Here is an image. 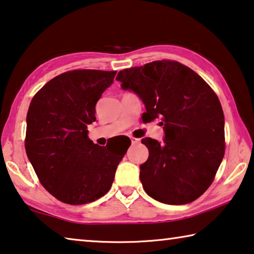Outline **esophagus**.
I'll return each mask as SVG.
<instances>
[{"mask_svg": "<svg viewBox=\"0 0 254 254\" xmlns=\"http://www.w3.org/2000/svg\"><path fill=\"white\" fill-rule=\"evenodd\" d=\"M130 140L132 144H138L140 143V139L139 138H135V137H130Z\"/></svg>", "mask_w": 254, "mask_h": 254, "instance_id": "34e87169", "label": "esophagus"}]
</instances>
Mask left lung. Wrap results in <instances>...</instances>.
I'll list each match as a JSON object with an SVG mask.
<instances>
[{
	"instance_id": "left-lung-1",
	"label": "left lung",
	"mask_w": 254,
	"mask_h": 254,
	"mask_svg": "<svg viewBox=\"0 0 254 254\" xmlns=\"http://www.w3.org/2000/svg\"><path fill=\"white\" fill-rule=\"evenodd\" d=\"M122 89L138 95L146 122L161 119L163 143L145 137L147 161L139 178L149 197L185 205L208 189L225 152L224 112L217 95L188 66L156 61L120 70Z\"/></svg>"
}]
</instances>
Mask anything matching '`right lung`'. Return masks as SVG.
<instances>
[{
	"label": "right lung",
	"instance_id": "add662e5",
	"mask_svg": "<svg viewBox=\"0 0 254 254\" xmlns=\"http://www.w3.org/2000/svg\"><path fill=\"white\" fill-rule=\"evenodd\" d=\"M116 73L69 70L46 83L31 100L26 152L41 185L58 200L83 205L105 196L130 146L115 151L88 136V126L95 122V105Z\"/></svg>",
	"mask_w": 254,
	"mask_h": 254
}]
</instances>
